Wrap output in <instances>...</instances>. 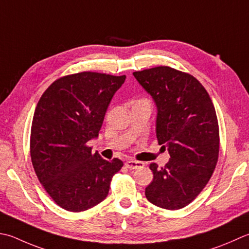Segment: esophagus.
I'll list each match as a JSON object with an SVG mask.
<instances>
[{
  "instance_id": "1",
  "label": "esophagus",
  "mask_w": 249,
  "mask_h": 249,
  "mask_svg": "<svg viewBox=\"0 0 249 249\" xmlns=\"http://www.w3.org/2000/svg\"><path fill=\"white\" fill-rule=\"evenodd\" d=\"M144 163L140 162V160H128L125 162V166L129 169H137L139 167H142Z\"/></svg>"
}]
</instances>
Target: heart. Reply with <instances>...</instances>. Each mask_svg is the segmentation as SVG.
<instances>
[{
    "instance_id": "b5f03b06",
    "label": "heart",
    "mask_w": 249,
    "mask_h": 249,
    "mask_svg": "<svg viewBox=\"0 0 249 249\" xmlns=\"http://www.w3.org/2000/svg\"><path fill=\"white\" fill-rule=\"evenodd\" d=\"M136 102H149V100H148L147 98H140V99H138Z\"/></svg>"
}]
</instances>
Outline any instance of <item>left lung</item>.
Wrapping results in <instances>:
<instances>
[{
  "label": "left lung",
  "instance_id": "8db88e82",
  "mask_svg": "<svg viewBox=\"0 0 249 249\" xmlns=\"http://www.w3.org/2000/svg\"><path fill=\"white\" fill-rule=\"evenodd\" d=\"M133 74L157 104V138L170 154L164 167L150 164L153 180L145 197L164 209L183 208L205 188L218 162L215 107L205 87L187 72L160 66Z\"/></svg>",
  "mask_w": 249,
  "mask_h": 249
}]
</instances>
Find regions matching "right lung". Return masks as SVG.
<instances>
[{
  "label": "right lung",
  "instance_id": "obj_1",
  "mask_svg": "<svg viewBox=\"0 0 249 249\" xmlns=\"http://www.w3.org/2000/svg\"><path fill=\"white\" fill-rule=\"evenodd\" d=\"M126 79L84 71L65 75L43 92L34 111L30 155L37 179L58 206L80 213L109 193L112 177L123 166L91 153L112 97Z\"/></svg>",
  "mask_w": 249,
  "mask_h": 249
}]
</instances>
